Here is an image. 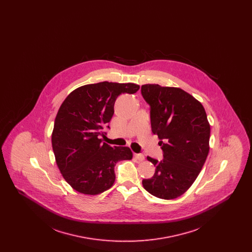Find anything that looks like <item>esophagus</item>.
Listing matches in <instances>:
<instances>
[{
	"instance_id": "esophagus-1",
	"label": "esophagus",
	"mask_w": 252,
	"mask_h": 252,
	"mask_svg": "<svg viewBox=\"0 0 252 252\" xmlns=\"http://www.w3.org/2000/svg\"><path fill=\"white\" fill-rule=\"evenodd\" d=\"M134 157H135V158H137L140 161H143L144 159V155L143 154H134Z\"/></svg>"
}]
</instances>
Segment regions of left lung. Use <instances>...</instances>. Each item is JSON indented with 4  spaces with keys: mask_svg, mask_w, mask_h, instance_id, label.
Listing matches in <instances>:
<instances>
[{
    "mask_svg": "<svg viewBox=\"0 0 252 252\" xmlns=\"http://www.w3.org/2000/svg\"><path fill=\"white\" fill-rule=\"evenodd\" d=\"M141 91L163 152L162 160L147 157L156 170L143 186L158 198L174 199L192 186L203 167L210 150V124L202 104L180 88L145 84Z\"/></svg>",
    "mask_w": 252,
    "mask_h": 252,
    "instance_id": "obj_1",
    "label": "left lung"
}]
</instances>
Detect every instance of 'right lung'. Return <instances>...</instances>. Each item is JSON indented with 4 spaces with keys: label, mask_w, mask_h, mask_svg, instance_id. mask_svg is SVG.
Instances as JSON below:
<instances>
[{
    "label": "right lung",
    "mask_w": 252,
    "mask_h": 252,
    "mask_svg": "<svg viewBox=\"0 0 252 252\" xmlns=\"http://www.w3.org/2000/svg\"><path fill=\"white\" fill-rule=\"evenodd\" d=\"M134 83L100 82L77 88L66 97L58 111L52 146L60 173L77 192L94 195L108 190L115 181L114 166L131 159L130 148L110 146L100 136L114 113L122 94H133Z\"/></svg>",
    "instance_id": "right-lung-1"
}]
</instances>
